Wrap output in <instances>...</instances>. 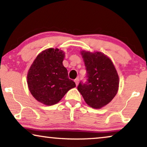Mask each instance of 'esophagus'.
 I'll return each instance as SVG.
<instances>
[{
    "label": "esophagus",
    "mask_w": 147,
    "mask_h": 147,
    "mask_svg": "<svg viewBox=\"0 0 147 147\" xmlns=\"http://www.w3.org/2000/svg\"><path fill=\"white\" fill-rule=\"evenodd\" d=\"M78 82H79V78H76L75 80H74V82H75L76 85L78 86Z\"/></svg>",
    "instance_id": "34e87169"
}]
</instances>
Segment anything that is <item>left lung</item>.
<instances>
[{
  "label": "left lung",
  "mask_w": 147,
  "mask_h": 147,
  "mask_svg": "<svg viewBox=\"0 0 147 147\" xmlns=\"http://www.w3.org/2000/svg\"><path fill=\"white\" fill-rule=\"evenodd\" d=\"M87 81L80 82L78 90L90 107L100 109L110 102L118 91L119 79L112 61L100 52L82 51Z\"/></svg>",
  "instance_id": "obj_1"
}]
</instances>
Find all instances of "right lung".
<instances>
[{
    "label": "right lung",
    "mask_w": 147,
    "mask_h": 147,
    "mask_svg": "<svg viewBox=\"0 0 147 147\" xmlns=\"http://www.w3.org/2000/svg\"><path fill=\"white\" fill-rule=\"evenodd\" d=\"M65 54L58 49L43 51L35 59L27 75V83L32 96L47 106L54 105L76 84L69 78L63 66Z\"/></svg>",
    "instance_id": "right-lung-1"
}]
</instances>
